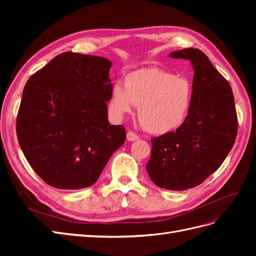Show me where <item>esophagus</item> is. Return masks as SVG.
<instances>
[{"instance_id":"esophagus-1","label":"esophagus","mask_w":256,"mask_h":256,"mask_svg":"<svg viewBox=\"0 0 256 256\" xmlns=\"http://www.w3.org/2000/svg\"><path fill=\"white\" fill-rule=\"evenodd\" d=\"M127 140L132 142V141H136L138 140V136H136L134 132H132V131H128L127 132Z\"/></svg>"}]
</instances>
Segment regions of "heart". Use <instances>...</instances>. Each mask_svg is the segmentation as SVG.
<instances>
[{
  "label": "heart",
  "instance_id": "1",
  "mask_svg": "<svg viewBox=\"0 0 256 256\" xmlns=\"http://www.w3.org/2000/svg\"><path fill=\"white\" fill-rule=\"evenodd\" d=\"M193 98L192 84L184 76L160 68H141L113 84L110 111L116 118L138 106V122L147 132L166 134L187 118Z\"/></svg>",
  "mask_w": 256,
  "mask_h": 256
}]
</instances>
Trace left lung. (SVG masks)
Returning <instances> with one entry per match:
<instances>
[{
	"label": "left lung",
	"instance_id": "left-lung-1",
	"mask_svg": "<svg viewBox=\"0 0 256 256\" xmlns=\"http://www.w3.org/2000/svg\"><path fill=\"white\" fill-rule=\"evenodd\" d=\"M170 58L191 62L193 98L187 118L176 131L152 140L146 170L160 188L182 191L202 184L220 168L237 136V114L230 83L198 49Z\"/></svg>",
	"mask_w": 256,
	"mask_h": 256
}]
</instances>
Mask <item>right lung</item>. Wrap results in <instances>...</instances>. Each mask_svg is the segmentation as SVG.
Returning <instances> with one entry per match:
<instances>
[{
    "label": "right lung",
    "instance_id": "obj_1",
    "mask_svg": "<svg viewBox=\"0 0 256 256\" xmlns=\"http://www.w3.org/2000/svg\"><path fill=\"white\" fill-rule=\"evenodd\" d=\"M111 66L106 58L65 52L26 84L18 141L36 174L54 188L94 184L125 142V128L108 120Z\"/></svg>",
    "mask_w": 256,
    "mask_h": 256
}]
</instances>
